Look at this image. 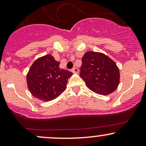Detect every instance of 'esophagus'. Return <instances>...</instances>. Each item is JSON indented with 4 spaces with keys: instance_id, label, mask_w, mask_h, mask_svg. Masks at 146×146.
<instances>
[{
    "instance_id": "obj_1",
    "label": "esophagus",
    "mask_w": 146,
    "mask_h": 146,
    "mask_svg": "<svg viewBox=\"0 0 146 146\" xmlns=\"http://www.w3.org/2000/svg\"><path fill=\"white\" fill-rule=\"evenodd\" d=\"M71 71H72V73H78V72H79V70H78V68H73V69L71 70Z\"/></svg>"
}]
</instances>
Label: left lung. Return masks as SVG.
<instances>
[{
	"label": "left lung",
	"instance_id": "obj_1",
	"mask_svg": "<svg viewBox=\"0 0 146 146\" xmlns=\"http://www.w3.org/2000/svg\"><path fill=\"white\" fill-rule=\"evenodd\" d=\"M80 77L92 91L107 95L117 89L119 70L113 60L104 53L88 51L82 58Z\"/></svg>",
	"mask_w": 146,
	"mask_h": 146
}]
</instances>
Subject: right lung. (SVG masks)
<instances>
[{
    "instance_id": "add662e5",
    "label": "right lung",
    "mask_w": 146,
    "mask_h": 146,
    "mask_svg": "<svg viewBox=\"0 0 146 146\" xmlns=\"http://www.w3.org/2000/svg\"><path fill=\"white\" fill-rule=\"evenodd\" d=\"M60 62L51 55L37 59L27 75L28 88L35 98L49 102L58 98L66 89L71 72L59 67Z\"/></svg>"
}]
</instances>
